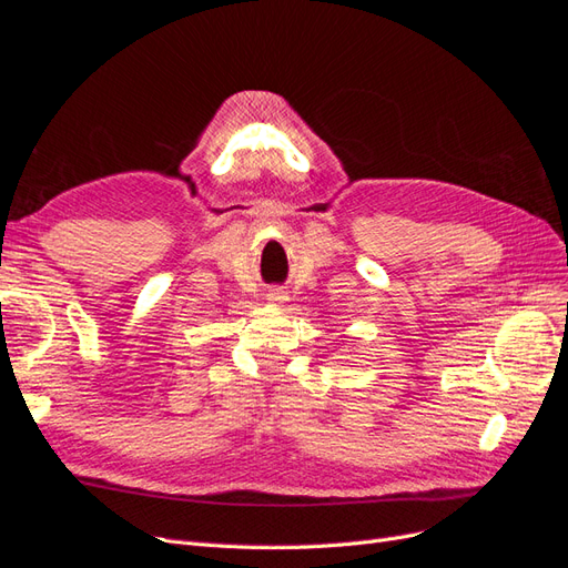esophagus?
Instances as JSON below:
<instances>
[{
    "instance_id": "esophagus-1",
    "label": "esophagus",
    "mask_w": 568,
    "mask_h": 568,
    "mask_svg": "<svg viewBox=\"0 0 568 568\" xmlns=\"http://www.w3.org/2000/svg\"><path fill=\"white\" fill-rule=\"evenodd\" d=\"M267 298H270L272 303H282V301H284V291H280V288H272L270 294H267Z\"/></svg>"
}]
</instances>
